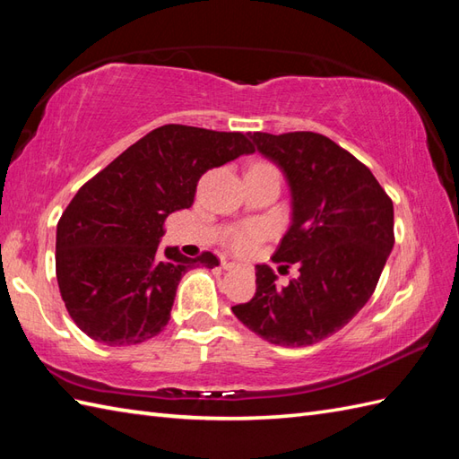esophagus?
Masks as SVG:
<instances>
[{
	"mask_svg": "<svg viewBox=\"0 0 459 459\" xmlns=\"http://www.w3.org/2000/svg\"><path fill=\"white\" fill-rule=\"evenodd\" d=\"M221 267L226 269V271H231V269H238V267H239V263H236V261H223V263H221Z\"/></svg>",
	"mask_w": 459,
	"mask_h": 459,
	"instance_id": "esophagus-1",
	"label": "esophagus"
}]
</instances>
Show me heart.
Returning <instances> with one entry per match:
<instances>
[{"instance_id": "heart-1", "label": "heart", "mask_w": 459, "mask_h": 459, "mask_svg": "<svg viewBox=\"0 0 459 459\" xmlns=\"http://www.w3.org/2000/svg\"><path fill=\"white\" fill-rule=\"evenodd\" d=\"M269 236V228L261 221H249L243 223L241 228L230 236V247L239 253V255H247L253 249H255L259 243Z\"/></svg>"}]
</instances>
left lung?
<instances>
[{"instance_id":"left-lung-1","label":"left lung","mask_w":459,"mask_h":459,"mask_svg":"<svg viewBox=\"0 0 459 459\" xmlns=\"http://www.w3.org/2000/svg\"><path fill=\"white\" fill-rule=\"evenodd\" d=\"M287 175L292 223L274 263L299 264L277 289L257 264L255 297L231 307L238 320L274 345L304 348L342 330L371 299L394 246L393 200L373 172L332 139L312 131L251 135Z\"/></svg>"}]
</instances>
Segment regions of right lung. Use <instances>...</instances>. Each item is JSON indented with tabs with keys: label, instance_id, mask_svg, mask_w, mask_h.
Wrapping results in <instances>:
<instances>
[{
	"label": "right lung",
	"instance_id": "add662e5",
	"mask_svg": "<svg viewBox=\"0 0 459 459\" xmlns=\"http://www.w3.org/2000/svg\"><path fill=\"white\" fill-rule=\"evenodd\" d=\"M255 151L239 131L169 124L91 177L56 226V281L70 318L100 343L135 345L170 320L188 269L218 267L159 247L169 213L190 208L204 172Z\"/></svg>",
	"mask_w": 459,
	"mask_h": 459
}]
</instances>
